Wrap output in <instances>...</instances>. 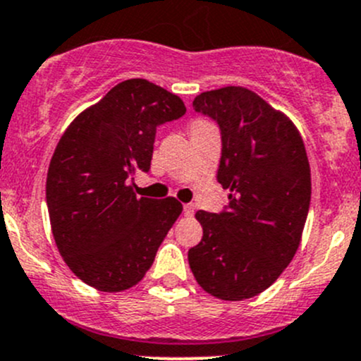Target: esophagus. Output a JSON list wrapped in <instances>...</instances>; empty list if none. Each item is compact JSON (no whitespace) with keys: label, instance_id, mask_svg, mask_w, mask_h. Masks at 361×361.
I'll list each match as a JSON object with an SVG mask.
<instances>
[{"label":"esophagus","instance_id":"obj_1","mask_svg":"<svg viewBox=\"0 0 361 361\" xmlns=\"http://www.w3.org/2000/svg\"><path fill=\"white\" fill-rule=\"evenodd\" d=\"M194 204H183V214L185 216H192L194 214Z\"/></svg>","mask_w":361,"mask_h":361}]
</instances>
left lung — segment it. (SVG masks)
<instances>
[{"label":"left lung","mask_w":361,"mask_h":361,"mask_svg":"<svg viewBox=\"0 0 361 361\" xmlns=\"http://www.w3.org/2000/svg\"><path fill=\"white\" fill-rule=\"evenodd\" d=\"M192 104L220 126L216 178L231 194L224 213H195L202 239L188 264L204 292L245 300L267 290L300 246L311 202L307 154L292 120L246 87L207 90Z\"/></svg>","instance_id":"obj_1"}]
</instances>
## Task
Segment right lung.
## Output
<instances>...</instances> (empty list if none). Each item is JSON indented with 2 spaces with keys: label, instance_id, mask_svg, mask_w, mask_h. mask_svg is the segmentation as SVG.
Here are the masks:
<instances>
[{
  "label": "right lung",
  "instance_id": "add662e5",
  "mask_svg": "<svg viewBox=\"0 0 361 361\" xmlns=\"http://www.w3.org/2000/svg\"><path fill=\"white\" fill-rule=\"evenodd\" d=\"M185 111L176 94L123 80L57 143L47 173L50 227L73 274L99 292L137 285L183 211L174 197H136L129 178L150 169L157 126Z\"/></svg>",
  "mask_w": 361,
  "mask_h": 361
}]
</instances>
